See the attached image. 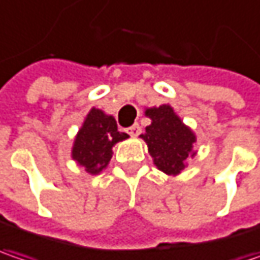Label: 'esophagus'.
<instances>
[{
	"mask_svg": "<svg viewBox=\"0 0 260 260\" xmlns=\"http://www.w3.org/2000/svg\"><path fill=\"white\" fill-rule=\"evenodd\" d=\"M126 132H128L129 135H132V137H137V135L141 132V126H140L138 123H134V125H131L129 128L126 129Z\"/></svg>",
	"mask_w": 260,
	"mask_h": 260,
	"instance_id": "1",
	"label": "esophagus"
}]
</instances>
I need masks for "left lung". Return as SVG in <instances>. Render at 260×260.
Masks as SVG:
<instances>
[{
	"label": "left lung",
	"instance_id": "8db88e82",
	"mask_svg": "<svg viewBox=\"0 0 260 260\" xmlns=\"http://www.w3.org/2000/svg\"><path fill=\"white\" fill-rule=\"evenodd\" d=\"M145 115L151 119V125L145 128L141 137L148 145L154 165L168 175L179 174L185 168V160L196 143L194 134L182 125L169 106L148 109Z\"/></svg>",
	"mask_w": 260,
	"mask_h": 260
}]
</instances>
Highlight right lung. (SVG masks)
I'll return each instance as SVG.
<instances>
[{
    "instance_id": "1",
    "label": "right lung",
    "mask_w": 260,
    "mask_h": 260,
    "mask_svg": "<svg viewBox=\"0 0 260 260\" xmlns=\"http://www.w3.org/2000/svg\"><path fill=\"white\" fill-rule=\"evenodd\" d=\"M125 138H128V134L117 131L113 116L104 115L101 110L92 109L75 140L72 157L85 166L86 172L95 175L112 159V147Z\"/></svg>"
}]
</instances>
